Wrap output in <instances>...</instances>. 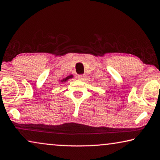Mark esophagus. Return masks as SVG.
<instances>
[{"instance_id":"obj_1","label":"esophagus","mask_w":160,"mask_h":160,"mask_svg":"<svg viewBox=\"0 0 160 160\" xmlns=\"http://www.w3.org/2000/svg\"><path fill=\"white\" fill-rule=\"evenodd\" d=\"M78 78L79 80H84L85 78V76L84 75H78Z\"/></svg>"}]
</instances>
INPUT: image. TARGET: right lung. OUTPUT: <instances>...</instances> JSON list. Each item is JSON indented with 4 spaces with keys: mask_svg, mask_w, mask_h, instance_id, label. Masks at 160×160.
<instances>
[{
    "mask_svg": "<svg viewBox=\"0 0 160 160\" xmlns=\"http://www.w3.org/2000/svg\"><path fill=\"white\" fill-rule=\"evenodd\" d=\"M72 78V75H70V76H68L67 78H65V79H63L61 80V82H66V80H68V79H70V78Z\"/></svg>",
    "mask_w": 160,
    "mask_h": 160,
    "instance_id": "right-lung-1",
    "label": "right lung"
}]
</instances>
